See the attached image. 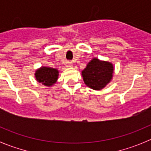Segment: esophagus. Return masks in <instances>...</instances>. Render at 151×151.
<instances>
[{
    "instance_id": "34e87169",
    "label": "esophagus",
    "mask_w": 151,
    "mask_h": 151,
    "mask_svg": "<svg viewBox=\"0 0 151 151\" xmlns=\"http://www.w3.org/2000/svg\"><path fill=\"white\" fill-rule=\"evenodd\" d=\"M66 66L67 67H72L73 66V63H72V62H71V61H68L66 63Z\"/></svg>"
}]
</instances>
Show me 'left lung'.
<instances>
[{
  "label": "left lung",
  "instance_id": "left-lung-1",
  "mask_svg": "<svg viewBox=\"0 0 151 151\" xmlns=\"http://www.w3.org/2000/svg\"><path fill=\"white\" fill-rule=\"evenodd\" d=\"M112 73V63L93 58L82 71V75L87 86L93 90H101L109 83Z\"/></svg>",
  "mask_w": 151,
  "mask_h": 151
}]
</instances>
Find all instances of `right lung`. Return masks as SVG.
I'll use <instances>...</instances> for the list:
<instances>
[{
    "label": "right lung",
    "instance_id": "right-lung-1",
    "mask_svg": "<svg viewBox=\"0 0 151 151\" xmlns=\"http://www.w3.org/2000/svg\"><path fill=\"white\" fill-rule=\"evenodd\" d=\"M36 78L37 81L46 86H50L55 83L58 77V71L55 68L49 67H42L36 71Z\"/></svg>",
    "mask_w": 151,
    "mask_h": 151
}]
</instances>
